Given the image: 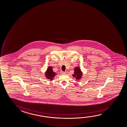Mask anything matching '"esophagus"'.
<instances>
[{
  "label": "esophagus",
  "instance_id": "obj_1",
  "mask_svg": "<svg viewBox=\"0 0 127 127\" xmlns=\"http://www.w3.org/2000/svg\"><path fill=\"white\" fill-rule=\"evenodd\" d=\"M61 73L63 74H66V72H63V71H62Z\"/></svg>",
  "mask_w": 127,
  "mask_h": 127
}]
</instances>
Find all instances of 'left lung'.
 <instances>
[{
  "label": "left lung",
  "instance_id": "obj_1",
  "mask_svg": "<svg viewBox=\"0 0 127 127\" xmlns=\"http://www.w3.org/2000/svg\"><path fill=\"white\" fill-rule=\"evenodd\" d=\"M82 72H81L80 68L76 67L74 68V73L72 74V76L74 78H75L77 80H79L82 76Z\"/></svg>",
  "mask_w": 127,
  "mask_h": 127
}]
</instances>
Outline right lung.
<instances>
[{"instance_id":"right-lung-1","label":"right lung","mask_w":127,"mask_h":127,"mask_svg":"<svg viewBox=\"0 0 127 127\" xmlns=\"http://www.w3.org/2000/svg\"><path fill=\"white\" fill-rule=\"evenodd\" d=\"M55 72H53L52 70V67L49 66L47 68V70L45 74V75L48 79H49L50 80L52 81L53 79L55 77Z\"/></svg>"}]
</instances>
